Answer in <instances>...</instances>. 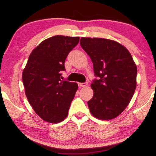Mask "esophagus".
Here are the masks:
<instances>
[{"label":"esophagus","mask_w":156,"mask_h":156,"mask_svg":"<svg viewBox=\"0 0 156 156\" xmlns=\"http://www.w3.org/2000/svg\"><path fill=\"white\" fill-rule=\"evenodd\" d=\"M78 85H79V87H84L87 86V85H88V83H87V82L78 83Z\"/></svg>","instance_id":"esophagus-1"}]
</instances>
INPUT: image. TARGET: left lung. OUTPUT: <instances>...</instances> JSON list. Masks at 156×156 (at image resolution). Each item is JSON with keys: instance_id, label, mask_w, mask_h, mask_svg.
<instances>
[{"instance_id": "obj_1", "label": "left lung", "mask_w": 156, "mask_h": 156, "mask_svg": "<svg viewBox=\"0 0 156 156\" xmlns=\"http://www.w3.org/2000/svg\"><path fill=\"white\" fill-rule=\"evenodd\" d=\"M80 44L90 57L98 77L91 84L94 96L87 102L89 111L101 120L116 118L136 90L137 67L131 53L119 42L104 38L82 37Z\"/></svg>"}]
</instances>
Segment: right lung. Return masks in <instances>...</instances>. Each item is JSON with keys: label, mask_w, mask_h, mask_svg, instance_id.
Instances as JSON below:
<instances>
[{"label": "right lung", "mask_w": 156, "mask_h": 156, "mask_svg": "<svg viewBox=\"0 0 156 156\" xmlns=\"http://www.w3.org/2000/svg\"><path fill=\"white\" fill-rule=\"evenodd\" d=\"M80 37L55 35L44 40L30 55L23 72L25 95L42 120L57 123L68 115L78 89L76 82L62 81L65 62Z\"/></svg>", "instance_id": "1"}]
</instances>
